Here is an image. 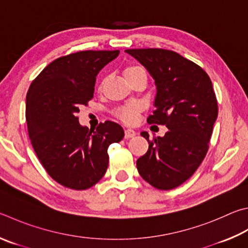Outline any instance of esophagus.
<instances>
[{
	"label": "esophagus",
	"mask_w": 248,
	"mask_h": 248,
	"mask_svg": "<svg viewBox=\"0 0 248 248\" xmlns=\"http://www.w3.org/2000/svg\"><path fill=\"white\" fill-rule=\"evenodd\" d=\"M137 132L134 131V130L132 129H125L124 130V138L125 139H130V138H133L134 136H136Z\"/></svg>",
	"instance_id": "1"
}]
</instances>
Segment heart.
Here are the masks:
<instances>
[{"label": "heart", "instance_id": "1", "mask_svg": "<svg viewBox=\"0 0 248 248\" xmlns=\"http://www.w3.org/2000/svg\"><path fill=\"white\" fill-rule=\"evenodd\" d=\"M145 71V69L143 68L142 66L139 65H130L128 67H125L124 70V77L129 79L130 77H132L138 73H143ZM142 109V105L140 103H130V104H127L124 106H121L119 108H117L115 114L118 118L124 121V124H134L138 119V115L139 112Z\"/></svg>", "mask_w": 248, "mask_h": 248}]
</instances>
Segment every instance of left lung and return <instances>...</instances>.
Segmentation results:
<instances>
[{
	"label": "left lung",
	"instance_id": "8db88e82",
	"mask_svg": "<svg viewBox=\"0 0 248 248\" xmlns=\"http://www.w3.org/2000/svg\"><path fill=\"white\" fill-rule=\"evenodd\" d=\"M155 80V109L148 124H163L165 137L148 141L137 160L141 177L158 190H172L190 179L208 151L218 104L206 71L180 54L164 48L125 49Z\"/></svg>",
	"mask_w": 248,
	"mask_h": 248
}]
</instances>
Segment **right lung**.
<instances>
[{"instance_id":"add662e5","label":"right lung","mask_w":248,"mask_h":248,"mask_svg":"<svg viewBox=\"0 0 248 248\" xmlns=\"http://www.w3.org/2000/svg\"><path fill=\"white\" fill-rule=\"evenodd\" d=\"M119 51H81L53 61L30 84L26 120L33 150L49 177L73 190L96 184L108 167V146L124 139V129L105 121L89 129L77 112L94 95L100 70Z\"/></svg>"}]
</instances>
